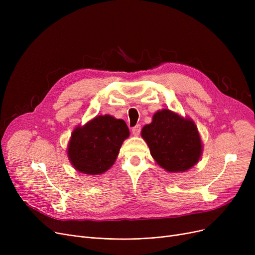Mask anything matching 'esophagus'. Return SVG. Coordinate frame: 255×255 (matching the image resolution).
Listing matches in <instances>:
<instances>
[{"label": "esophagus", "instance_id": "34e87169", "mask_svg": "<svg viewBox=\"0 0 255 255\" xmlns=\"http://www.w3.org/2000/svg\"><path fill=\"white\" fill-rule=\"evenodd\" d=\"M140 130H141V127H140V125L138 124V125H136V126H134L132 128V133H133V135H135V136H138L139 135V133H140Z\"/></svg>", "mask_w": 255, "mask_h": 255}]
</instances>
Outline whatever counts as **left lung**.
Instances as JSON below:
<instances>
[{
	"label": "left lung",
	"mask_w": 255,
	"mask_h": 255,
	"mask_svg": "<svg viewBox=\"0 0 255 255\" xmlns=\"http://www.w3.org/2000/svg\"><path fill=\"white\" fill-rule=\"evenodd\" d=\"M141 137L155 161L169 172L186 171L202 156L203 143L196 125L169 110L158 111L152 123L143 126Z\"/></svg>",
	"instance_id": "1"
}]
</instances>
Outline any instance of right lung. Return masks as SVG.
<instances>
[{
    "label": "right lung",
    "instance_id": "right-lung-1",
    "mask_svg": "<svg viewBox=\"0 0 255 255\" xmlns=\"http://www.w3.org/2000/svg\"><path fill=\"white\" fill-rule=\"evenodd\" d=\"M129 134L123 120L110 115L97 116L73 130L67 154L77 171L101 175L113 166L121 145Z\"/></svg>",
    "mask_w": 255,
    "mask_h": 255
}]
</instances>
